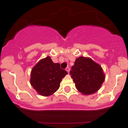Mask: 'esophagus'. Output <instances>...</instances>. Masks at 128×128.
Here are the masks:
<instances>
[{
    "instance_id": "34e87169",
    "label": "esophagus",
    "mask_w": 128,
    "mask_h": 128,
    "mask_svg": "<svg viewBox=\"0 0 128 128\" xmlns=\"http://www.w3.org/2000/svg\"><path fill=\"white\" fill-rule=\"evenodd\" d=\"M66 70L68 72V73H69V72H70V68H69V67H67V68H66Z\"/></svg>"
}]
</instances>
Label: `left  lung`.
Listing matches in <instances>:
<instances>
[{
	"label": "left lung",
	"mask_w": 128,
	"mask_h": 128,
	"mask_svg": "<svg viewBox=\"0 0 128 128\" xmlns=\"http://www.w3.org/2000/svg\"><path fill=\"white\" fill-rule=\"evenodd\" d=\"M70 74L76 89L85 95L97 92L105 80L101 66L90 58L83 56L76 59Z\"/></svg>",
	"instance_id": "8db88e82"
}]
</instances>
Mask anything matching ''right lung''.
<instances>
[{
  "instance_id": "1",
  "label": "right lung",
  "mask_w": 128,
  "mask_h": 128,
  "mask_svg": "<svg viewBox=\"0 0 128 128\" xmlns=\"http://www.w3.org/2000/svg\"><path fill=\"white\" fill-rule=\"evenodd\" d=\"M68 74L60 68V64L54 63L49 56L40 60L32 68L30 84L39 94L48 96L58 90L60 82Z\"/></svg>"
}]
</instances>
